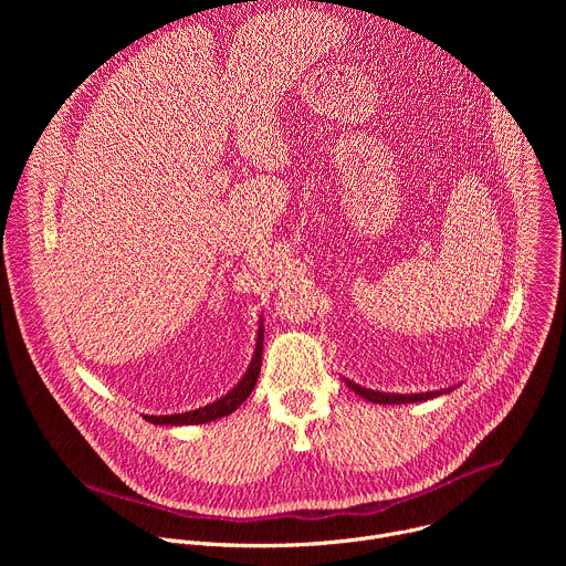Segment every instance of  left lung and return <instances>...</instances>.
I'll return each instance as SVG.
<instances>
[{
  "mask_svg": "<svg viewBox=\"0 0 566 566\" xmlns=\"http://www.w3.org/2000/svg\"><path fill=\"white\" fill-rule=\"evenodd\" d=\"M347 385L358 394V396H363V398H367V400H371V402H382V406H398V402H417V400H428V398H434V396H439L441 391H426V394H385V391H374V389H365V387H360V385H356V382H349L347 380Z\"/></svg>",
  "mask_w": 566,
  "mask_h": 566,
  "instance_id": "8db88e82",
  "label": "left lung"
}]
</instances>
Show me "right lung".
Here are the masks:
<instances>
[{
  "instance_id": "right-lung-1",
  "label": "right lung",
  "mask_w": 566,
  "mask_h": 566,
  "mask_svg": "<svg viewBox=\"0 0 566 566\" xmlns=\"http://www.w3.org/2000/svg\"><path fill=\"white\" fill-rule=\"evenodd\" d=\"M262 349H264V332L260 329L255 356H253V363H251L247 376L241 378V382H239L232 391H228L223 398L210 402V406H206V408L192 410V412L170 415V417H145V419H147L149 423H156V426H197V423H208V421L228 417V415L234 412V410L241 406V402H244V400L251 396V391L255 389V382H258L260 369H262Z\"/></svg>"
}]
</instances>
